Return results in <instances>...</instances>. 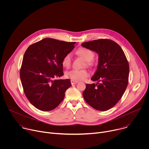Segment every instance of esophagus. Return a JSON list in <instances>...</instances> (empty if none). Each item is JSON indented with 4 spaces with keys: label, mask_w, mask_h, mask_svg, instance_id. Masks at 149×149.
I'll return each mask as SVG.
<instances>
[{
    "label": "esophagus",
    "mask_w": 149,
    "mask_h": 149,
    "mask_svg": "<svg viewBox=\"0 0 149 149\" xmlns=\"http://www.w3.org/2000/svg\"><path fill=\"white\" fill-rule=\"evenodd\" d=\"M71 84L72 85H74L75 84H77L78 82V81H74V80H71Z\"/></svg>",
    "instance_id": "esophagus-1"
}]
</instances>
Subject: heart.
<instances>
[{"instance_id":"1","label":"heart","mask_w":149,"mask_h":149,"mask_svg":"<svg viewBox=\"0 0 149 149\" xmlns=\"http://www.w3.org/2000/svg\"><path fill=\"white\" fill-rule=\"evenodd\" d=\"M76 54L86 61L84 67L87 66L91 67L94 65L93 59L95 56V54L92 50L86 48H81L76 51ZM71 63V55L70 54H67L63 57L62 59V64L63 67L68 68L70 67ZM88 75L89 72L86 69L81 70H72L65 73L67 78L77 81L83 80L88 77Z\"/></svg>"}]
</instances>
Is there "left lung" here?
<instances>
[{
  "label": "left lung",
  "instance_id": "8db88e82",
  "mask_svg": "<svg viewBox=\"0 0 149 149\" xmlns=\"http://www.w3.org/2000/svg\"><path fill=\"white\" fill-rule=\"evenodd\" d=\"M81 45L98 54V65L91 79L101 82L86 84L83 97L95 110H109L119 101L128 85V61L120 46L109 39L84 42Z\"/></svg>",
  "mask_w": 149,
  "mask_h": 149
}]
</instances>
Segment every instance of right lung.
<instances>
[{"label": "right lung", "instance_id": "right-lung-1", "mask_svg": "<svg viewBox=\"0 0 149 149\" xmlns=\"http://www.w3.org/2000/svg\"><path fill=\"white\" fill-rule=\"evenodd\" d=\"M75 43L45 38L25 52L20 78L26 98L36 109L52 110L64 98L71 81L58 78L63 75L62 59L75 48Z\"/></svg>", "mask_w": 149, "mask_h": 149}]
</instances>
